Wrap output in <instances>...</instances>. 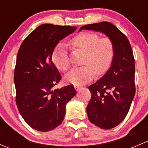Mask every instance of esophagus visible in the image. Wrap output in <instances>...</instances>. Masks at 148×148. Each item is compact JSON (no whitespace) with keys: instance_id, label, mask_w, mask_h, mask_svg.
Instances as JSON below:
<instances>
[{"instance_id":"obj_1","label":"esophagus","mask_w":148,"mask_h":148,"mask_svg":"<svg viewBox=\"0 0 148 148\" xmlns=\"http://www.w3.org/2000/svg\"><path fill=\"white\" fill-rule=\"evenodd\" d=\"M81 87H82V86H80V85H74V89H75L77 91L79 90L80 88H81Z\"/></svg>"}]
</instances>
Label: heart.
Segmentation results:
<instances>
[{"instance_id":"obj_1","label":"heart","mask_w":148,"mask_h":148,"mask_svg":"<svg viewBox=\"0 0 148 148\" xmlns=\"http://www.w3.org/2000/svg\"><path fill=\"white\" fill-rule=\"evenodd\" d=\"M77 49L86 53L84 66L74 68L66 76V80L73 84L87 83L95 75L105 73L110 68L114 58V45L110 38H100L99 34L83 32L71 40ZM52 60L56 66L62 71H66L71 66L66 48L63 44L56 46L52 53Z\"/></svg>"}]
</instances>
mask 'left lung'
Returning <instances> with one entry per match:
<instances>
[{
    "mask_svg": "<svg viewBox=\"0 0 148 148\" xmlns=\"http://www.w3.org/2000/svg\"><path fill=\"white\" fill-rule=\"evenodd\" d=\"M92 30L112 40L114 53L111 66L89 89L92 98L86 107L89 121L104 130L111 129L123 121L135 94V59L126 36L110 22L88 24L81 30Z\"/></svg>",
    "mask_w": 148,
    "mask_h": 148,
    "instance_id": "1",
    "label": "left lung"
}]
</instances>
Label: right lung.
I'll return each mask as SVG.
<instances>
[{
	"label": "right lung",
	"instance_id": "1",
	"mask_svg": "<svg viewBox=\"0 0 148 148\" xmlns=\"http://www.w3.org/2000/svg\"><path fill=\"white\" fill-rule=\"evenodd\" d=\"M77 27L42 24L20 46L14 71L16 102L21 115L33 129L48 132L62 123L66 105L76 95L73 85L53 87L62 76L52 62L59 41Z\"/></svg>",
	"mask_w": 148,
	"mask_h": 148
}]
</instances>
